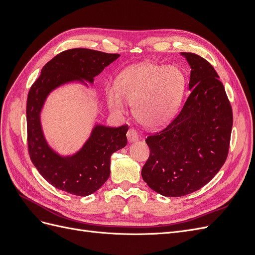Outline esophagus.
I'll return each instance as SVG.
<instances>
[{"mask_svg": "<svg viewBox=\"0 0 255 255\" xmlns=\"http://www.w3.org/2000/svg\"><path fill=\"white\" fill-rule=\"evenodd\" d=\"M127 136H128V140L129 142H134L136 140H138V138H139V135H138L137 130L134 128H130L128 133H127Z\"/></svg>", "mask_w": 255, "mask_h": 255, "instance_id": "obj_1", "label": "esophagus"}]
</instances>
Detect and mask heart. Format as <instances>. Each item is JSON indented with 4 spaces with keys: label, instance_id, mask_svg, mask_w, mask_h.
<instances>
[{
    "label": "heart",
    "instance_id": "b5f03b06",
    "mask_svg": "<svg viewBox=\"0 0 255 255\" xmlns=\"http://www.w3.org/2000/svg\"><path fill=\"white\" fill-rule=\"evenodd\" d=\"M186 80L180 68L142 63L121 71L117 86L106 88L110 109L126 112V101L133 105L136 120L146 128H157L170 121L179 110Z\"/></svg>",
    "mask_w": 255,
    "mask_h": 255
}]
</instances>
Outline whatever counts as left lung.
Segmentation results:
<instances>
[{"instance_id":"left-lung-1","label":"left lung","mask_w":255,"mask_h":255,"mask_svg":"<svg viewBox=\"0 0 255 255\" xmlns=\"http://www.w3.org/2000/svg\"><path fill=\"white\" fill-rule=\"evenodd\" d=\"M191 68L190 95L176 117L145 142L150 156L141 170L148 186L166 197L191 194L210 182L229 153L233 113L214 67L182 52Z\"/></svg>"}]
</instances>
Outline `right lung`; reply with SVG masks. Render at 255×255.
<instances>
[{
  "label": "right lung",
  "instance_id": "add662e5",
  "mask_svg": "<svg viewBox=\"0 0 255 255\" xmlns=\"http://www.w3.org/2000/svg\"><path fill=\"white\" fill-rule=\"evenodd\" d=\"M119 54L89 49H71L59 53L42 68L32 85L26 102L27 145L29 157L39 173L54 187L86 197L94 194L111 174V156L128 143V126L111 128L96 125L88 140L73 155L61 156L45 140L40 114L51 92L71 82L84 85L117 59Z\"/></svg>",
  "mask_w": 255,
  "mask_h": 255
}]
</instances>
